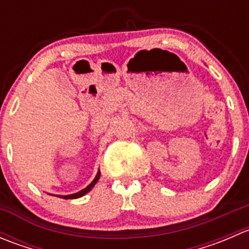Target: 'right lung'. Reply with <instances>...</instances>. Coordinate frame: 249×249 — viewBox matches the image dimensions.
Here are the masks:
<instances>
[{"mask_svg": "<svg viewBox=\"0 0 249 249\" xmlns=\"http://www.w3.org/2000/svg\"><path fill=\"white\" fill-rule=\"evenodd\" d=\"M100 175H101V172H100V170H99V171H97V175L95 176L94 180H92V182L90 183V184L88 185L87 188H84V189H83V190H80V192L74 193V194H70V195H55V196L62 197V199H65V200H69V199H78V197L84 196V195L87 194V193H89L90 190H91L92 188H94V185L96 184L97 180L100 179ZM49 195H53V194H49Z\"/></svg>", "mask_w": 249, "mask_h": 249, "instance_id": "right-lung-1", "label": "right lung"}]
</instances>
